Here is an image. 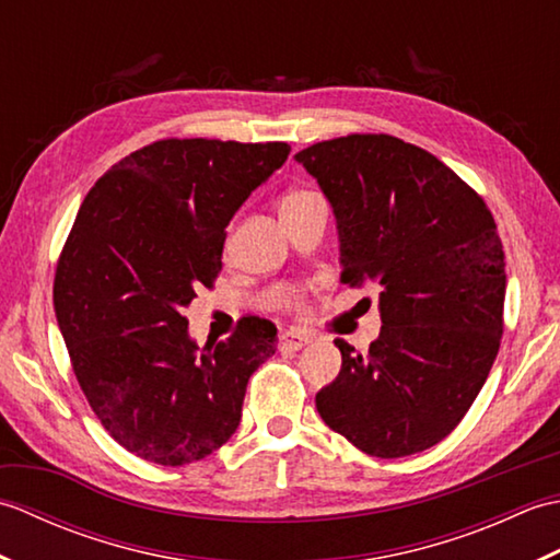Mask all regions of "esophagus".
I'll return each instance as SVG.
<instances>
[{
	"instance_id": "obj_1",
	"label": "esophagus",
	"mask_w": 560,
	"mask_h": 560,
	"mask_svg": "<svg viewBox=\"0 0 560 560\" xmlns=\"http://www.w3.org/2000/svg\"><path fill=\"white\" fill-rule=\"evenodd\" d=\"M307 341H311V339H307V335H303V331L289 329V331H283V335H281V349L299 351V349H303V347H305Z\"/></svg>"
}]
</instances>
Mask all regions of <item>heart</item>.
Masks as SVG:
<instances>
[{"mask_svg": "<svg viewBox=\"0 0 560 560\" xmlns=\"http://www.w3.org/2000/svg\"><path fill=\"white\" fill-rule=\"evenodd\" d=\"M319 197L315 192H311V189H291V192L283 195L281 199V217H291V213H299L303 211L305 207H311L313 201H317ZM283 303H287V307H291V311H301L303 307V293L301 291H289L287 299H283Z\"/></svg>", "mask_w": 560, "mask_h": 560, "instance_id": "1", "label": "heart"}]
</instances>
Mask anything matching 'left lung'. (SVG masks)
<instances>
[{
	"mask_svg": "<svg viewBox=\"0 0 560 560\" xmlns=\"http://www.w3.org/2000/svg\"><path fill=\"white\" fill-rule=\"evenodd\" d=\"M295 161L317 177L341 237V283L380 291L368 353L343 339L315 397L331 431L395 459L447 438L501 349L505 255L483 197L443 161L389 135H349Z\"/></svg>",
	"mask_w": 560,
	"mask_h": 560,
	"instance_id": "left-lung-1",
	"label": "left lung"
}]
</instances>
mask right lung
<instances>
[{
  "label": "right lung",
  "instance_id": "add662e5",
  "mask_svg": "<svg viewBox=\"0 0 560 560\" xmlns=\"http://www.w3.org/2000/svg\"><path fill=\"white\" fill-rule=\"evenodd\" d=\"M289 151L159 139L83 199L55 269L57 325L93 413L141 459L183 467L219 450L241 423L249 375L277 351V327L253 315L199 353L180 311L213 289L225 225Z\"/></svg>",
  "mask_w": 560,
  "mask_h": 560
}]
</instances>
